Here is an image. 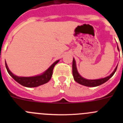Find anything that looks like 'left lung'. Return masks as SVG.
Wrapping results in <instances>:
<instances>
[{
  "label": "left lung",
  "instance_id": "1",
  "mask_svg": "<svg viewBox=\"0 0 123 123\" xmlns=\"http://www.w3.org/2000/svg\"><path fill=\"white\" fill-rule=\"evenodd\" d=\"M118 45V44H117ZM118 50L119 51V48H118V46L117 47ZM117 67H118V65L117 66V67L115 68V69H114V71H113L112 73L110 74L109 76L105 77L104 78H100V79H86V78H84L83 77H82L81 75L79 74V73L78 71V69L76 68V61H75L74 58H73V76L74 79L76 82H77L78 83L80 84L81 85L85 86L87 87H96L98 86L101 85L102 84L105 83V82L108 81V79H110L111 77L113 76V74H115V73L116 72L117 69Z\"/></svg>",
  "mask_w": 123,
  "mask_h": 123
}]
</instances>
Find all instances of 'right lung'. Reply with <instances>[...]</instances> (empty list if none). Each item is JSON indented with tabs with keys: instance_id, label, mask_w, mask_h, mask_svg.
Here are the masks:
<instances>
[{
	"instance_id": "right-lung-1",
	"label": "right lung",
	"mask_w": 123,
	"mask_h": 123,
	"mask_svg": "<svg viewBox=\"0 0 123 123\" xmlns=\"http://www.w3.org/2000/svg\"><path fill=\"white\" fill-rule=\"evenodd\" d=\"M59 61L60 60H56V62H55L48 69H47L46 71H44L41 74L31 77L18 76L17 75L14 74L11 72V71L8 68L6 61L5 62L6 69L8 71V74L17 82H18L23 86L26 87H38L42 85V84H44L50 81V79L52 78V74H53V69H54V67L56 63H58Z\"/></svg>"
}]
</instances>
